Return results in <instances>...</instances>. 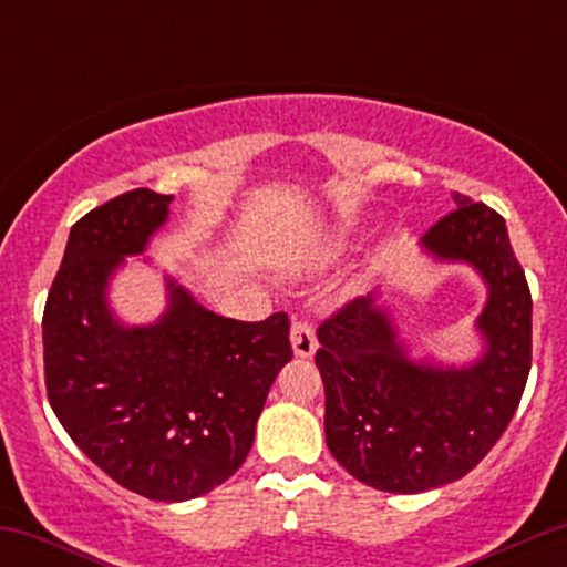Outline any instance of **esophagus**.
<instances>
[{
	"label": "esophagus",
	"instance_id": "obj_1",
	"mask_svg": "<svg viewBox=\"0 0 567 567\" xmlns=\"http://www.w3.org/2000/svg\"><path fill=\"white\" fill-rule=\"evenodd\" d=\"M290 343H292V351H296V357H301V360L311 357L317 351L315 328H311L309 322H292Z\"/></svg>",
	"mask_w": 567,
	"mask_h": 567
}]
</instances>
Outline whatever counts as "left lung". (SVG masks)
Returning a JSON list of instances; mask_svg holds the SVG:
<instances>
[{"label": "left lung", "instance_id": "8db88e82", "mask_svg": "<svg viewBox=\"0 0 567 567\" xmlns=\"http://www.w3.org/2000/svg\"><path fill=\"white\" fill-rule=\"evenodd\" d=\"M455 210L421 237L434 264H464L485 282L474 320L480 354L464 365L413 357L381 288L317 330L324 440L351 477L375 491L424 493L472 472L496 445L530 373V290L504 218L453 194Z\"/></svg>", "mask_w": 567, "mask_h": 567}]
</instances>
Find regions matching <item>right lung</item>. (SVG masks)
<instances>
[{
  "label": "right lung",
  "instance_id": "add662e5",
  "mask_svg": "<svg viewBox=\"0 0 567 567\" xmlns=\"http://www.w3.org/2000/svg\"><path fill=\"white\" fill-rule=\"evenodd\" d=\"M171 202L135 188L76 220L42 320L61 426L114 483L152 501L199 498L245 464L271 383L292 357L288 315L220 317L171 275L157 320L116 317L112 279L146 252Z\"/></svg>",
  "mask_w": 567,
  "mask_h": 567
}]
</instances>
